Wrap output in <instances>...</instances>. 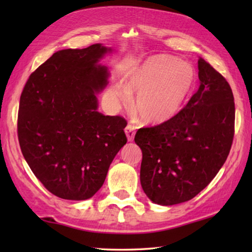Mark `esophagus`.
<instances>
[{"label":"esophagus","instance_id":"1","mask_svg":"<svg viewBox=\"0 0 252 252\" xmlns=\"http://www.w3.org/2000/svg\"><path fill=\"white\" fill-rule=\"evenodd\" d=\"M125 131H126V134L127 136V140H129V141H133L134 134H135V126L132 125H127L126 126Z\"/></svg>","mask_w":252,"mask_h":252}]
</instances>
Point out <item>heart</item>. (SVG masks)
<instances>
[{"label": "heart", "instance_id": "1", "mask_svg": "<svg viewBox=\"0 0 252 252\" xmlns=\"http://www.w3.org/2000/svg\"><path fill=\"white\" fill-rule=\"evenodd\" d=\"M194 82V70L189 63L170 55L147 59L129 78L126 84L117 83L110 93L129 103L135 93V111L143 121L159 123L172 118L185 103Z\"/></svg>", "mask_w": 252, "mask_h": 252}]
</instances>
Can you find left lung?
Returning a JSON list of instances; mask_svg holds the SVG:
<instances>
[{"instance_id": "1", "label": "left lung", "mask_w": 252, "mask_h": 252, "mask_svg": "<svg viewBox=\"0 0 252 252\" xmlns=\"http://www.w3.org/2000/svg\"><path fill=\"white\" fill-rule=\"evenodd\" d=\"M199 90L176 116L141 127L140 181L148 198L172 206L194 198L227 160L234 135L232 90L222 75L198 60Z\"/></svg>"}]
</instances>
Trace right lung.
<instances>
[{
  "mask_svg": "<svg viewBox=\"0 0 252 252\" xmlns=\"http://www.w3.org/2000/svg\"><path fill=\"white\" fill-rule=\"evenodd\" d=\"M111 49L61 50L30 75L20 99L18 136L29 167L51 193L66 200L94 195L126 143V120L97 112L108 84L97 65Z\"/></svg>",
  "mask_w": 252,
  "mask_h": 252,
  "instance_id": "add662e5",
  "label": "right lung"
}]
</instances>
